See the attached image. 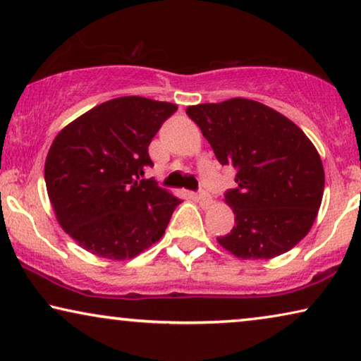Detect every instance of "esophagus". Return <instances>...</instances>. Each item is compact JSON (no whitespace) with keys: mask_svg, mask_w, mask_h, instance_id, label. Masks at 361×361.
Wrapping results in <instances>:
<instances>
[{"mask_svg":"<svg viewBox=\"0 0 361 361\" xmlns=\"http://www.w3.org/2000/svg\"><path fill=\"white\" fill-rule=\"evenodd\" d=\"M195 200L199 202L202 207H210L212 205V197H210L209 192H205V190H200L199 194H195Z\"/></svg>","mask_w":361,"mask_h":361,"instance_id":"1","label":"esophagus"}]
</instances>
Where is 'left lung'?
Here are the masks:
<instances>
[{"mask_svg": "<svg viewBox=\"0 0 361 361\" xmlns=\"http://www.w3.org/2000/svg\"><path fill=\"white\" fill-rule=\"evenodd\" d=\"M221 166L236 169L225 194L235 226L219 243L241 259H271L294 248L317 219L325 174L312 141L279 111L230 98L187 108Z\"/></svg>", "mask_w": 361, "mask_h": 361, "instance_id": "8db88e82", "label": "left lung"}]
</instances>
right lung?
<instances>
[{"mask_svg": "<svg viewBox=\"0 0 361 361\" xmlns=\"http://www.w3.org/2000/svg\"><path fill=\"white\" fill-rule=\"evenodd\" d=\"M177 105L145 97L100 103L61 130L44 166L59 225L98 258L131 259L159 241L180 200L154 180L147 146Z\"/></svg>", "mask_w": 361, "mask_h": 361, "instance_id": "1", "label": "right lung"}]
</instances>
